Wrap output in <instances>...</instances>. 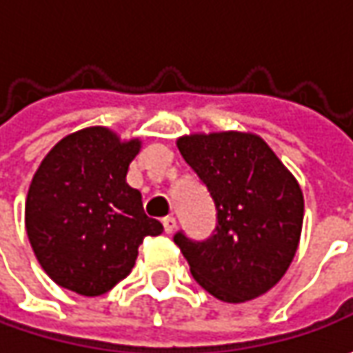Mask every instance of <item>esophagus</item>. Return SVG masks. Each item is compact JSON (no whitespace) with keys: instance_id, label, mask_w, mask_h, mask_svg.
<instances>
[{"instance_id":"1","label":"esophagus","mask_w":353,"mask_h":353,"mask_svg":"<svg viewBox=\"0 0 353 353\" xmlns=\"http://www.w3.org/2000/svg\"><path fill=\"white\" fill-rule=\"evenodd\" d=\"M163 225H165V232H167V234H172V232L176 230V218H174V216L163 218Z\"/></svg>"}]
</instances>
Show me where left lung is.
Wrapping results in <instances>:
<instances>
[{
  "mask_svg": "<svg viewBox=\"0 0 353 353\" xmlns=\"http://www.w3.org/2000/svg\"><path fill=\"white\" fill-rule=\"evenodd\" d=\"M176 147L218 210L210 239L196 243L174 236L192 277L224 303L261 296L283 279L299 250L305 218L301 184L251 131L188 133Z\"/></svg>",
  "mask_w": 353,
  "mask_h": 353,
  "instance_id": "8db88e82",
  "label": "left lung"
}]
</instances>
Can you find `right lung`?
I'll use <instances>...</instances> for the list:
<instances>
[{"label":"right lung","instance_id":"right-lung-1","mask_svg":"<svg viewBox=\"0 0 353 353\" xmlns=\"http://www.w3.org/2000/svg\"><path fill=\"white\" fill-rule=\"evenodd\" d=\"M141 145L92 125L64 135L41 161L25 230L39 265L62 289L82 296L112 291L131 273L143 237L163 232L125 181Z\"/></svg>","mask_w":353,"mask_h":353}]
</instances>
